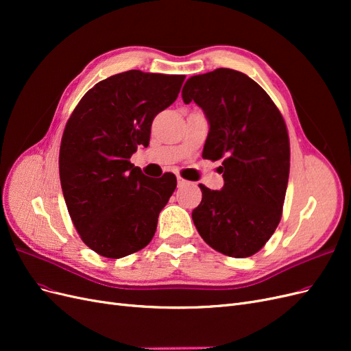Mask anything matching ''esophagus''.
I'll use <instances>...</instances> for the list:
<instances>
[{"instance_id":"34e87169","label":"esophagus","mask_w":351,"mask_h":351,"mask_svg":"<svg viewBox=\"0 0 351 351\" xmlns=\"http://www.w3.org/2000/svg\"><path fill=\"white\" fill-rule=\"evenodd\" d=\"M177 184H178V187H182V186H186L187 182H186L184 178H182V177H177Z\"/></svg>"}]
</instances>
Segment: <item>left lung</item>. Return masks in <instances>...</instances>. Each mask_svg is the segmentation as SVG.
Segmentation results:
<instances>
[{
  "label": "left lung",
  "mask_w": 351,
  "mask_h": 351,
  "mask_svg": "<svg viewBox=\"0 0 351 351\" xmlns=\"http://www.w3.org/2000/svg\"><path fill=\"white\" fill-rule=\"evenodd\" d=\"M209 121L202 156L222 159L221 190H202L192 218L212 249L232 258L259 252L282 215L290 173V141L280 110L244 73L217 69L190 77L182 92Z\"/></svg>",
  "instance_id": "obj_1"
}]
</instances>
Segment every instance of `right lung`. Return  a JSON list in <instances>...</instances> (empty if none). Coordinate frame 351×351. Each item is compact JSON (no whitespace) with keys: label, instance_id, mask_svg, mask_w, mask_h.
Instances as JSON below:
<instances>
[{"label":"right lung","instance_id":"1","mask_svg":"<svg viewBox=\"0 0 351 351\" xmlns=\"http://www.w3.org/2000/svg\"><path fill=\"white\" fill-rule=\"evenodd\" d=\"M183 74L129 70L89 89L66 124L60 180L74 227L88 247L119 259L152 240L176 176L146 177L130 162L151 125L182 89Z\"/></svg>","mask_w":351,"mask_h":351}]
</instances>
